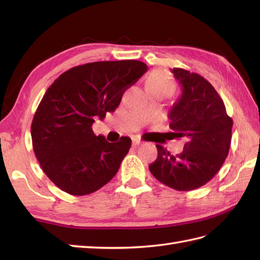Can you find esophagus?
<instances>
[{"mask_svg":"<svg viewBox=\"0 0 260 260\" xmlns=\"http://www.w3.org/2000/svg\"><path fill=\"white\" fill-rule=\"evenodd\" d=\"M132 143H133L134 146H139L142 144V141L139 139V137H133V140H132Z\"/></svg>","mask_w":260,"mask_h":260,"instance_id":"esophagus-1","label":"esophagus"}]
</instances>
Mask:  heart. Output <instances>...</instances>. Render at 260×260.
Wrapping results in <instances>:
<instances>
[{
  "mask_svg": "<svg viewBox=\"0 0 260 260\" xmlns=\"http://www.w3.org/2000/svg\"><path fill=\"white\" fill-rule=\"evenodd\" d=\"M146 88L150 92L169 93L171 96L175 90L176 84L172 76L167 71L156 70L148 76L146 79Z\"/></svg>",
  "mask_w": 260,
  "mask_h": 260,
  "instance_id": "heart-1",
  "label": "heart"
}]
</instances>
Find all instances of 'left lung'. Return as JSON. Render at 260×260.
<instances>
[{
    "label": "left lung",
    "instance_id": "8db88e82",
    "mask_svg": "<svg viewBox=\"0 0 260 260\" xmlns=\"http://www.w3.org/2000/svg\"><path fill=\"white\" fill-rule=\"evenodd\" d=\"M172 73L182 87V95L169 113L170 135L171 140L183 139L185 144L178 155L156 145L157 158L148 169L163 184L190 191L208 183L222 167L234 121L207 79L181 68H173Z\"/></svg>",
    "mask_w": 260,
    "mask_h": 260
}]
</instances>
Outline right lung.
<instances>
[{
    "label": "right lung",
    "instance_id": "obj_1",
    "mask_svg": "<svg viewBox=\"0 0 260 260\" xmlns=\"http://www.w3.org/2000/svg\"><path fill=\"white\" fill-rule=\"evenodd\" d=\"M146 71L139 60L90 62L67 70L48 88L33 116L31 137L41 169L59 189L90 194L117 173L131 139L109 143L91 126L96 117L115 112L125 90Z\"/></svg>",
    "mask_w": 260,
    "mask_h": 260
}]
</instances>
